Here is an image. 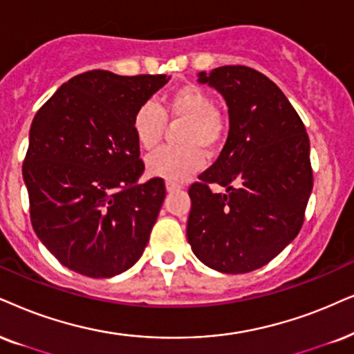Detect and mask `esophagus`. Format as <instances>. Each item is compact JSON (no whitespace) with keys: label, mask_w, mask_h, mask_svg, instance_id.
Here are the masks:
<instances>
[{"label":"esophagus","mask_w":354,"mask_h":354,"mask_svg":"<svg viewBox=\"0 0 354 354\" xmlns=\"http://www.w3.org/2000/svg\"><path fill=\"white\" fill-rule=\"evenodd\" d=\"M180 189H181V185H178V183L167 181V191L168 192H174V191H180Z\"/></svg>","instance_id":"esophagus-1"}]
</instances>
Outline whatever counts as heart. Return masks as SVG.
I'll use <instances>...</instances> for the list:
<instances>
[{
    "label": "heart",
    "mask_w": 354,
    "mask_h": 354,
    "mask_svg": "<svg viewBox=\"0 0 354 354\" xmlns=\"http://www.w3.org/2000/svg\"><path fill=\"white\" fill-rule=\"evenodd\" d=\"M185 122L180 131L181 147H163L147 158V171L151 176L171 183L186 181L204 167V151H214L222 142L225 124L216 111L212 96L196 84H185L169 93L165 109L153 101L137 107L132 118V131L138 145L153 150L167 131V118Z\"/></svg>",
    "instance_id": "heart-1"
}]
</instances>
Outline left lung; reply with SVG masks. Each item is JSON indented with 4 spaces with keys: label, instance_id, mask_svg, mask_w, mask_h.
<instances>
[{
    "label": "left lung",
    "instance_id": "obj_1",
    "mask_svg": "<svg viewBox=\"0 0 354 354\" xmlns=\"http://www.w3.org/2000/svg\"><path fill=\"white\" fill-rule=\"evenodd\" d=\"M198 77L223 96L230 129L216 163L189 187L186 235L205 266L241 274L268 265L301 230L314 186L310 142L284 93L259 71L227 65Z\"/></svg>",
    "mask_w": 354,
    "mask_h": 354
}]
</instances>
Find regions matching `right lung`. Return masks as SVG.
I'll return each instance as SVG.
<instances>
[{
    "label": "right lung",
    "mask_w": 354,
    "mask_h": 354,
    "mask_svg": "<svg viewBox=\"0 0 354 354\" xmlns=\"http://www.w3.org/2000/svg\"><path fill=\"white\" fill-rule=\"evenodd\" d=\"M167 75H77L35 114L22 178L30 222L62 265L113 277L138 261L162 209V178L138 185L145 165L133 113Z\"/></svg>",
    "instance_id": "right-lung-1"
}]
</instances>
